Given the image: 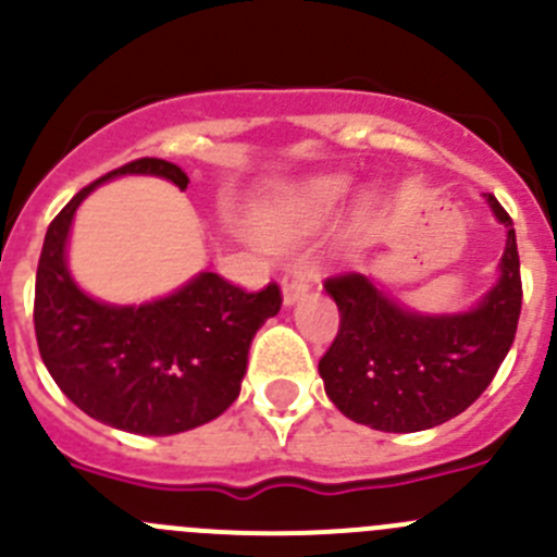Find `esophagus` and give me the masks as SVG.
Listing matches in <instances>:
<instances>
[{"mask_svg": "<svg viewBox=\"0 0 557 557\" xmlns=\"http://www.w3.org/2000/svg\"><path fill=\"white\" fill-rule=\"evenodd\" d=\"M309 289H311V278L304 273V270L293 268V270H287V273H284V278H282L284 306L298 304V300L304 298V295L309 293Z\"/></svg>", "mask_w": 557, "mask_h": 557, "instance_id": "esophagus-1", "label": "esophagus"}]
</instances>
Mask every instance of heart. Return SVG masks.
Wrapping results in <instances>:
<instances>
[{"label":"heart","instance_id":"obj_1","mask_svg":"<svg viewBox=\"0 0 557 557\" xmlns=\"http://www.w3.org/2000/svg\"><path fill=\"white\" fill-rule=\"evenodd\" d=\"M352 188L347 174H317L300 180L289 188L278 190L264 199L257 210V226L262 235H284L300 224H314L336 210L344 196Z\"/></svg>","mask_w":557,"mask_h":557}]
</instances>
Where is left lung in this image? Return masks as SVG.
<instances>
[{
    "label": "left lung",
    "instance_id": "obj_1",
    "mask_svg": "<svg viewBox=\"0 0 557 557\" xmlns=\"http://www.w3.org/2000/svg\"><path fill=\"white\" fill-rule=\"evenodd\" d=\"M506 226L497 282L468 311L423 314L385 295L372 275L327 278L342 325L322 355L325 394L349 421L380 432H423L468 410L486 391L517 333L520 253L506 210L484 194Z\"/></svg>",
    "mask_w": 557,
    "mask_h": 557
}]
</instances>
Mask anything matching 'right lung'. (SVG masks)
<instances>
[{
  "label": "right lung",
  "mask_w": 557,
  "mask_h": 557,
  "mask_svg": "<svg viewBox=\"0 0 557 557\" xmlns=\"http://www.w3.org/2000/svg\"><path fill=\"white\" fill-rule=\"evenodd\" d=\"M150 174L188 188V174L161 158H139L78 190L46 232L35 278V336L62 394L106 426L131 434L188 432L219 418L240 396L248 347L282 293H246L219 273H199L166 298L116 306L92 298L67 268L78 205L100 183Z\"/></svg>",
  "instance_id": "right-lung-1"
}]
</instances>
